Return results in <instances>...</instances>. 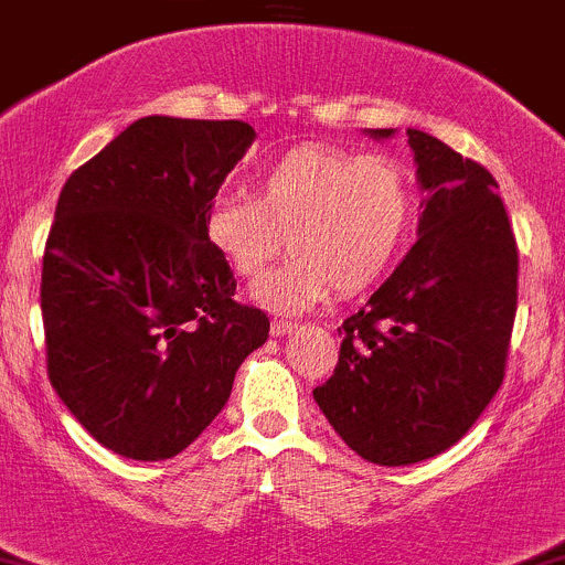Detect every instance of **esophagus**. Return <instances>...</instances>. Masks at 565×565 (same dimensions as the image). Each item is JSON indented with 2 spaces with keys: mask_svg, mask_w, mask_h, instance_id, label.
<instances>
[{
  "mask_svg": "<svg viewBox=\"0 0 565 565\" xmlns=\"http://www.w3.org/2000/svg\"><path fill=\"white\" fill-rule=\"evenodd\" d=\"M295 328H298V322H292V320H284V317H276V320L270 322V331L276 333V337H284V333H292Z\"/></svg>",
  "mask_w": 565,
  "mask_h": 565,
  "instance_id": "1",
  "label": "esophagus"
}]
</instances>
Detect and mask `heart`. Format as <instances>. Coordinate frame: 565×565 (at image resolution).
I'll use <instances>...</instances> for the list:
<instances>
[{
	"label": "heart",
	"mask_w": 565,
	"mask_h": 565,
	"mask_svg": "<svg viewBox=\"0 0 565 565\" xmlns=\"http://www.w3.org/2000/svg\"><path fill=\"white\" fill-rule=\"evenodd\" d=\"M414 221L416 182L403 160L300 146L256 173L254 199H212L201 228L239 278H259L289 237L295 256L256 287V298L300 311L333 289L355 295L381 281Z\"/></svg>",
	"instance_id": "b5f03b06"
}]
</instances>
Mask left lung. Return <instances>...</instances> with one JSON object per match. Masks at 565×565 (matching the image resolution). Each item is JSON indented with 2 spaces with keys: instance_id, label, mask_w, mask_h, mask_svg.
I'll list each match as a JSON object with an SVG mask.
<instances>
[{
  "instance_id": "left-lung-1",
  "label": "left lung",
  "mask_w": 565,
  "mask_h": 565,
  "mask_svg": "<svg viewBox=\"0 0 565 565\" xmlns=\"http://www.w3.org/2000/svg\"><path fill=\"white\" fill-rule=\"evenodd\" d=\"M408 143L428 190L419 239L342 322L337 370L315 388L344 445L381 467L439 456L478 422L505 377L519 298L497 179L428 131Z\"/></svg>"
}]
</instances>
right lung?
Masks as SVG:
<instances>
[{"instance_id": "add662e5", "label": "right lung", "mask_w": 565, "mask_h": 565, "mask_svg": "<svg viewBox=\"0 0 565 565\" xmlns=\"http://www.w3.org/2000/svg\"><path fill=\"white\" fill-rule=\"evenodd\" d=\"M254 137L245 120L149 115L60 193L41 273L46 372L118 456L166 461L193 445L270 333L201 228Z\"/></svg>"}]
</instances>
